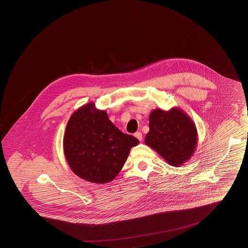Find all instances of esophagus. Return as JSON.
<instances>
[{
	"mask_svg": "<svg viewBox=\"0 0 248 248\" xmlns=\"http://www.w3.org/2000/svg\"><path fill=\"white\" fill-rule=\"evenodd\" d=\"M135 137L140 140V141H141L142 140V134L141 132H137L136 134H135Z\"/></svg>",
	"mask_w": 248,
	"mask_h": 248,
	"instance_id": "1",
	"label": "esophagus"
}]
</instances>
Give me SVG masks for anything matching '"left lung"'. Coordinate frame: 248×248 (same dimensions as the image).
Segmentation results:
<instances>
[{
    "instance_id": "8db88e82",
    "label": "left lung",
    "mask_w": 248,
    "mask_h": 248,
    "mask_svg": "<svg viewBox=\"0 0 248 248\" xmlns=\"http://www.w3.org/2000/svg\"><path fill=\"white\" fill-rule=\"evenodd\" d=\"M150 131L145 143L167 164L182 165L193 155L197 147V128L189 115L179 108L169 110L154 109L149 117Z\"/></svg>"
}]
</instances>
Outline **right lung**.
<instances>
[{
    "label": "right lung",
    "mask_w": 248,
    "mask_h": 248,
    "mask_svg": "<svg viewBox=\"0 0 248 248\" xmlns=\"http://www.w3.org/2000/svg\"><path fill=\"white\" fill-rule=\"evenodd\" d=\"M140 141L124 134L94 102L80 107L69 120L63 151L72 172L86 181L104 184L118 176L132 147Z\"/></svg>",
    "instance_id": "add662e5"
}]
</instances>
